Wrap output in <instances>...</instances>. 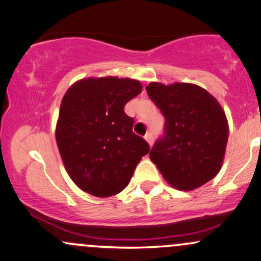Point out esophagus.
<instances>
[{
  "label": "esophagus",
  "instance_id": "obj_1",
  "mask_svg": "<svg viewBox=\"0 0 261 261\" xmlns=\"http://www.w3.org/2000/svg\"><path fill=\"white\" fill-rule=\"evenodd\" d=\"M145 140L147 141V143H148L149 146L153 145V136H152L151 133H147V134L145 135Z\"/></svg>",
  "mask_w": 261,
  "mask_h": 261
}]
</instances>
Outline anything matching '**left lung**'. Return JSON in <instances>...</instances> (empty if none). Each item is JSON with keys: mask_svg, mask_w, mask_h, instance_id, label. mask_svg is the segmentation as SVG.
<instances>
[{"mask_svg": "<svg viewBox=\"0 0 261 261\" xmlns=\"http://www.w3.org/2000/svg\"><path fill=\"white\" fill-rule=\"evenodd\" d=\"M146 91L166 119L164 136L149 152L166 181L189 191L214 179L222 168L229 133L218 100L193 83L151 82Z\"/></svg>", "mask_w": 261, "mask_h": 261, "instance_id": "8db88e82", "label": "left lung"}]
</instances>
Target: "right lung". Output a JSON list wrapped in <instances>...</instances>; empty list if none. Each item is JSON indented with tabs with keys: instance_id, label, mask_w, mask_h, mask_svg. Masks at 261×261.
<instances>
[{
	"instance_id": "1",
	"label": "right lung",
	"mask_w": 261,
	"mask_h": 261,
	"mask_svg": "<svg viewBox=\"0 0 261 261\" xmlns=\"http://www.w3.org/2000/svg\"><path fill=\"white\" fill-rule=\"evenodd\" d=\"M142 92L140 81L88 77L65 93L56 122V143L66 172L93 196L116 195L127 187L141 158L149 152L133 133L125 104Z\"/></svg>"
}]
</instances>
